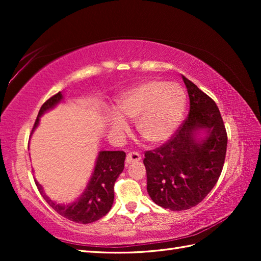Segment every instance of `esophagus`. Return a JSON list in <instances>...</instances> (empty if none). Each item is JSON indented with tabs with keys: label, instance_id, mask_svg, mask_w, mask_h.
Listing matches in <instances>:
<instances>
[{
	"label": "esophagus",
	"instance_id": "obj_1",
	"mask_svg": "<svg viewBox=\"0 0 261 261\" xmlns=\"http://www.w3.org/2000/svg\"><path fill=\"white\" fill-rule=\"evenodd\" d=\"M139 160H141V154L139 152H137V151H132V152H129L126 154L125 163L131 164L134 162H139Z\"/></svg>",
	"mask_w": 261,
	"mask_h": 261
}]
</instances>
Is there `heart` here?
<instances>
[{
  "mask_svg": "<svg viewBox=\"0 0 261 261\" xmlns=\"http://www.w3.org/2000/svg\"><path fill=\"white\" fill-rule=\"evenodd\" d=\"M186 96L176 83L150 81L126 91L116 104L118 114L110 118L116 131H124L126 118L137 121V129L150 143H163L174 135L185 111Z\"/></svg>",
  "mask_w": 261,
  "mask_h": 261,
  "instance_id": "heart-1",
  "label": "heart"
}]
</instances>
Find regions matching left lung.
I'll return each mask as SVG.
<instances>
[{
  "label": "left lung",
  "instance_id": "left-lung-1",
  "mask_svg": "<svg viewBox=\"0 0 261 261\" xmlns=\"http://www.w3.org/2000/svg\"><path fill=\"white\" fill-rule=\"evenodd\" d=\"M190 96V112L164 145L145 151L147 191L152 201L170 211H184L207 196L222 173L228 135L218 105L182 76ZM207 130L197 142L195 132Z\"/></svg>",
  "mask_w": 261,
  "mask_h": 261
}]
</instances>
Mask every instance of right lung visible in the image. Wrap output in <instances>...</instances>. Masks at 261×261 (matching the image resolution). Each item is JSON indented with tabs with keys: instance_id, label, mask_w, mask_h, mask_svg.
<instances>
[{
	"instance_id": "add662e5",
	"label": "right lung",
	"mask_w": 261,
	"mask_h": 261,
	"mask_svg": "<svg viewBox=\"0 0 261 261\" xmlns=\"http://www.w3.org/2000/svg\"><path fill=\"white\" fill-rule=\"evenodd\" d=\"M63 98L62 93L58 92L42 104L38 113V118L33 124L32 131L36 129L41 116L47 110L53 109ZM124 151H101L98 154L95 170L88 184L86 191L79 201L70 205H59L53 202L43 194L40 184L36 180L39 192L45 201L64 218L76 223H92L99 220L112 207L114 199V184L119 175L124 169Z\"/></svg>"
}]
</instances>
